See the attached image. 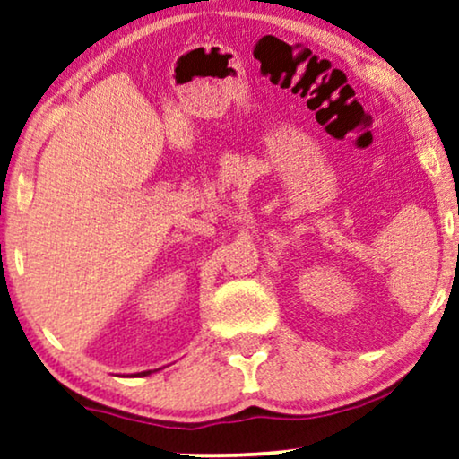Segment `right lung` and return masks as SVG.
Returning <instances> with one entry per match:
<instances>
[{
	"label": "right lung",
	"instance_id": "obj_1",
	"mask_svg": "<svg viewBox=\"0 0 459 459\" xmlns=\"http://www.w3.org/2000/svg\"><path fill=\"white\" fill-rule=\"evenodd\" d=\"M152 371H142V373H135V377H146V375H150Z\"/></svg>",
	"mask_w": 459,
	"mask_h": 459
}]
</instances>
